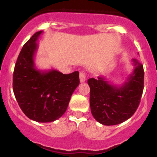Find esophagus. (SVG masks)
<instances>
[{"label": "esophagus", "mask_w": 157, "mask_h": 157, "mask_svg": "<svg viewBox=\"0 0 157 157\" xmlns=\"http://www.w3.org/2000/svg\"><path fill=\"white\" fill-rule=\"evenodd\" d=\"M80 80L81 83H83L86 80V75H85V73L83 71H81L80 73Z\"/></svg>", "instance_id": "esophagus-1"}]
</instances>
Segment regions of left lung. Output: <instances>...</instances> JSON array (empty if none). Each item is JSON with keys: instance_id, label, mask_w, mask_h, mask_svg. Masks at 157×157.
<instances>
[{"instance_id": "left-lung-1", "label": "left lung", "mask_w": 157, "mask_h": 157, "mask_svg": "<svg viewBox=\"0 0 157 157\" xmlns=\"http://www.w3.org/2000/svg\"><path fill=\"white\" fill-rule=\"evenodd\" d=\"M134 69L121 86L110 83L105 77L90 78V104L95 119L104 125H115L131 118L137 110L144 90V67L132 59Z\"/></svg>"}]
</instances>
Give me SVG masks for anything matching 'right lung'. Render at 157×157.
Wrapping results in <instances>:
<instances>
[{"label":"right lung","instance_id":"1","mask_svg":"<svg viewBox=\"0 0 157 157\" xmlns=\"http://www.w3.org/2000/svg\"><path fill=\"white\" fill-rule=\"evenodd\" d=\"M42 33H35L23 45L14 67L13 90L23 113L33 121L45 123L64 115L80 79L78 71L63 74L53 69H36V41Z\"/></svg>","mask_w":157,"mask_h":157}]
</instances>
